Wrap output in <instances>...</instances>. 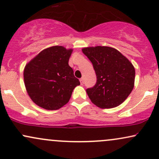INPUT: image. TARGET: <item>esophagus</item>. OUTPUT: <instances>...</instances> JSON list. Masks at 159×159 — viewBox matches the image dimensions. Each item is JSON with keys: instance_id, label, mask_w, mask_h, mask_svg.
<instances>
[{"instance_id": "obj_1", "label": "esophagus", "mask_w": 159, "mask_h": 159, "mask_svg": "<svg viewBox=\"0 0 159 159\" xmlns=\"http://www.w3.org/2000/svg\"><path fill=\"white\" fill-rule=\"evenodd\" d=\"M80 83H81V85L84 84V79H83V78H81V79H80Z\"/></svg>"}]
</instances>
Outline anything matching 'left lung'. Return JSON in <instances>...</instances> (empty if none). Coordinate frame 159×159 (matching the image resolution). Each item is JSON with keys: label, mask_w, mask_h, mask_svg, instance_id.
<instances>
[{"label": "left lung", "mask_w": 159, "mask_h": 159, "mask_svg": "<svg viewBox=\"0 0 159 159\" xmlns=\"http://www.w3.org/2000/svg\"><path fill=\"white\" fill-rule=\"evenodd\" d=\"M82 52L93 63L97 78L94 87L87 89L91 102L101 108L123 103L134 88L135 69L132 63L111 47H87Z\"/></svg>", "instance_id": "left-lung-1"}]
</instances>
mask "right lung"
<instances>
[{"mask_svg": "<svg viewBox=\"0 0 159 159\" xmlns=\"http://www.w3.org/2000/svg\"><path fill=\"white\" fill-rule=\"evenodd\" d=\"M72 49L49 47L27 63L24 69V82L27 94L38 106L57 110L70 99L80 81L69 66Z\"/></svg>", "mask_w": 159, "mask_h": 159, "instance_id": "right-lung-1", "label": "right lung"}]
</instances>
